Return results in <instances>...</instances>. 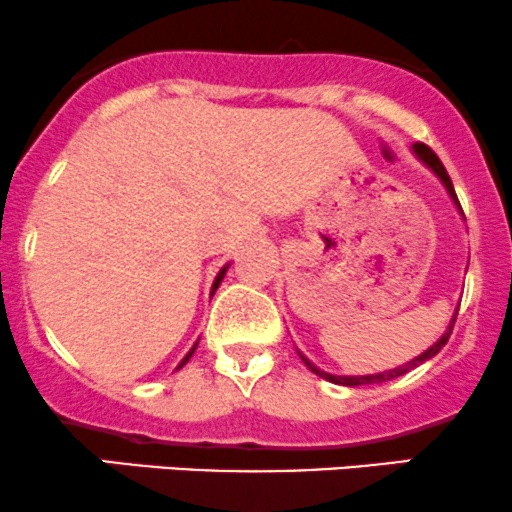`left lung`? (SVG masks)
I'll list each match as a JSON object with an SVG mask.
<instances>
[{"label":"left lung","mask_w":512,"mask_h":512,"mask_svg":"<svg viewBox=\"0 0 512 512\" xmlns=\"http://www.w3.org/2000/svg\"><path fill=\"white\" fill-rule=\"evenodd\" d=\"M412 154H414V157H417L419 161H422V164L427 166V169L432 171L434 176H437V179L441 181V186H444V188H446V193H449V198H451V201H454V206L459 208V211H461V203H459V198H456L454 184H451L449 174H446L444 164H441L437 154H434L432 149L427 147V144H412ZM461 215H464V213H461ZM454 321H456V314L451 316V324L446 326V331L441 333V338H439L437 343H434V346H429L427 351H424V353H419L417 358H412V360H410V363H405V365H397V368H390V370H383V373H373V375H331V373H326V370L316 368V365L311 363V360L306 358V355H301V353H299V355H301V360H304V365H306V368L311 370V373H316V375H319V378H324V380H328V383H333V385H346V387H358V385H378V383H387V380H395V378H400V375L410 373V370L417 368V365H422L424 360L434 358V355H437V353L441 351V348L446 346V341H449V336H451V328H454Z\"/></svg>","instance_id":"1"}]
</instances>
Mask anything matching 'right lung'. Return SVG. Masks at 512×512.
<instances>
[{"label":"right lung","instance_id":"1","mask_svg":"<svg viewBox=\"0 0 512 512\" xmlns=\"http://www.w3.org/2000/svg\"><path fill=\"white\" fill-rule=\"evenodd\" d=\"M228 267H230V265H225V267H223V270H220V272H218V277H215V282H213V289H211V297H213V294H215V289H218V287H220V282H223V277H225V272H228ZM196 346H198V343H196ZM196 346H193V348H191V351H188V353L184 355V360H181V363H179V368H176V370H181V368H184V365L188 363V358H191V355H193V351H196Z\"/></svg>","mask_w":512,"mask_h":512}]
</instances>
